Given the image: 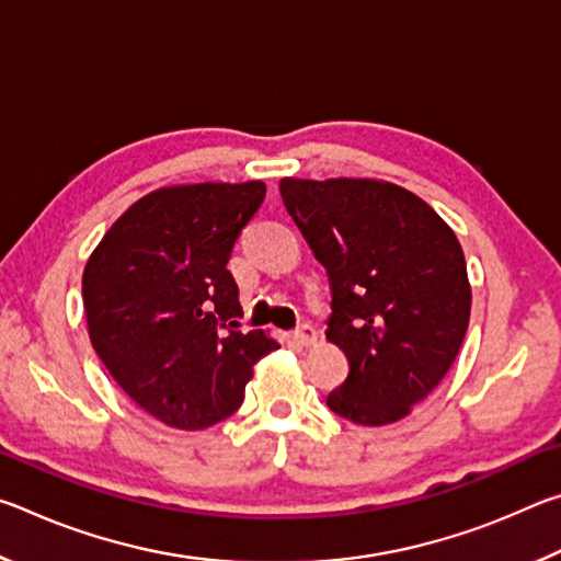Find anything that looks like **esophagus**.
<instances>
[{
    "instance_id": "esophagus-1",
    "label": "esophagus",
    "mask_w": 561,
    "mask_h": 561,
    "mask_svg": "<svg viewBox=\"0 0 561 561\" xmlns=\"http://www.w3.org/2000/svg\"><path fill=\"white\" fill-rule=\"evenodd\" d=\"M294 341H297L299 346H311V344H317V329H314V327H309V324L299 327L297 331H294Z\"/></svg>"
}]
</instances>
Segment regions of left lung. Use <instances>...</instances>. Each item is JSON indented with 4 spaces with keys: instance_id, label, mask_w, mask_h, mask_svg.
Listing matches in <instances>:
<instances>
[{
    "instance_id": "obj_1",
    "label": "left lung",
    "mask_w": 561,
    "mask_h": 561,
    "mask_svg": "<svg viewBox=\"0 0 561 561\" xmlns=\"http://www.w3.org/2000/svg\"><path fill=\"white\" fill-rule=\"evenodd\" d=\"M279 193L329 274L327 339L348 358L327 405L358 425L401 421L450 371L468 331L458 237L428 203L383 180L282 178Z\"/></svg>"
}]
</instances>
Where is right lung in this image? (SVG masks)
I'll return each mask as SVG.
<instances>
[{
    "label": "right lung",
    "mask_w": 561,
    "mask_h": 561,
    "mask_svg": "<svg viewBox=\"0 0 561 561\" xmlns=\"http://www.w3.org/2000/svg\"><path fill=\"white\" fill-rule=\"evenodd\" d=\"M264 193L262 180L153 190L111 225L83 270L93 348L170 428L203 431L232 415L252 366L279 348L264 331H237L240 289L227 270Z\"/></svg>",
    "instance_id": "right-lung-1"
}]
</instances>
